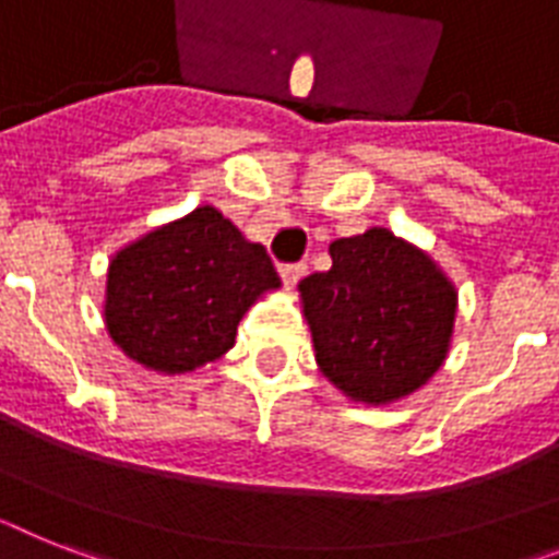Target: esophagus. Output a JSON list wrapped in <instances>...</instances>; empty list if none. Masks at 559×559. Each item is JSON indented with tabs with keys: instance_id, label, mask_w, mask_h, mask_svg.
Wrapping results in <instances>:
<instances>
[{
	"instance_id": "obj_1",
	"label": "esophagus",
	"mask_w": 559,
	"mask_h": 559,
	"mask_svg": "<svg viewBox=\"0 0 559 559\" xmlns=\"http://www.w3.org/2000/svg\"><path fill=\"white\" fill-rule=\"evenodd\" d=\"M278 272H281V281H284V287L293 289L295 284H298V281L304 278V272H307V264H284V266H278Z\"/></svg>"
}]
</instances>
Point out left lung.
<instances>
[{
    "label": "left lung",
    "instance_id": "obj_1",
    "mask_svg": "<svg viewBox=\"0 0 559 559\" xmlns=\"http://www.w3.org/2000/svg\"><path fill=\"white\" fill-rule=\"evenodd\" d=\"M330 255V270L298 284L321 374L364 406L417 392L452 349L454 281L386 227L337 238Z\"/></svg>",
    "mask_w": 559,
    "mask_h": 559
}]
</instances>
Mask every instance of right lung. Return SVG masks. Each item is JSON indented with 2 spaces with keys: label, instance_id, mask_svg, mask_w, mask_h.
Returning a JSON list of instances; mask_svg holds the SVG:
<instances>
[{
  "label": "right lung",
  "instance_id": "obj_1",
  "mask_svg": "<svg viewBox=\"0 0 559 559\" xmlns=\"http://www.w3.org/2000/svg\"><path fill=\"white\" fill-rule=\"evenodd\" d=\"M278 287L264 247L201 204L112 252L102 316L133 364L187 374L227 355L243 312Z\"/></svg>",
  "mask_w": 559,
  "mask_h": 559
}]
</instances>
